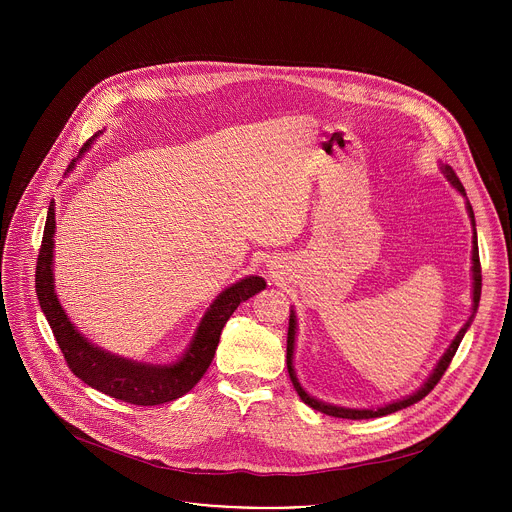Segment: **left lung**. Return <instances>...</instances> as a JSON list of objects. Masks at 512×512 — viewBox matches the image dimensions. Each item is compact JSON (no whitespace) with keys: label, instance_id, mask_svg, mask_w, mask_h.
Segmentation results:
<instances>
[{"label":"left lung","instance_id":"obj_1","mask_svg":"<svg viewBox=\"0 0 512 512\" xmlns=\"http://www.w3.org/2000/svg\"><path fill=\"white\" fill-rule=\"evenodd\" d=\"M442 172L446 174V178L450 180V184H452L462 196H466V190H464L460 178L456 176V172H454L450 166H442ZM466 204H468L466 208H468L470 221H472V227H474V237H472V279H474V283H472V285H474V289H472V300H474V306H472V316H470L468 322L462 326V330L458 332V336L452 340L450 348H448L446 354L440 358V362H437V367L433 369V373L429 375V379L423 383V387H421L419 391H415L413 395H409V397H403V399H399V401H393V403H389V405H385V407H377V409H346V407H336V405H330V403H324V401H318V399L310 397V395L302 389V385L298 383L296 373H294L296 314H294V310H291V314H289V328H287V373H289L291 383H294V389L298 391L300 399H302L306 405H310L312 409H316V411H320V413L332 415V417H342V419H373V417H383V415L395 413V411H399V409H405V407H409V405L421 401L437 383H440V379L444 377V373H446L448 367H450V362H452V358H454V354H456V350H458V346H460V342H462L466 330L470 328V324H472V320H474V314H476L478 302H480V291H482V271H480V255H478V237H476L474 210H472V204H470V202H466Z\"/></svg>","mask_w":512,"mask_h":512}]
</instances>
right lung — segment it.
Returning a JSON list of instances; mask_svg holds the SVG:
<instances>
[{
    "mask_svg": "<svg viewBox=\"0 0 512 512\" xmlns=\"http://www.w3.org/2000/svg\"><path fill=\"white\" fill-rule=\"evenodd\" d=\"M93 139L83 145L81 154H85ZM72 166H75V160L70 162L68 170H72ZM54 229V202H50L36 265V294L40 308L52 328L68 369L89 387L131 405H162L186 395L210 367L227 320L233 316L239 304L265 289V279L257 275H249L227 287L202 316L196 334L180 360L172 364H145L127 360L91 344L66 318L54 291Z\"/></svg>",
    "mask_w": 512,
    "mask_h": 512,
    "instance_id": "add662e5",
    "label": "right lung"
}]
</instances>
